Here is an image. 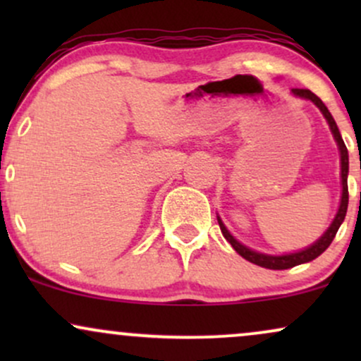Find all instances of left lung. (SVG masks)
Instances as JSON below:
<instances>
[{
	"mask_svg": "<svg viewBox=\"0 0 361 361\" xmlns=\"http://www.w3.org/2000/svg\"><path fill=\"white\" fill-rule=\"evenodd\" d=\"M292 93L295 94V97L305 98V100H310V102L316 103V105L319 106V110H321L322 115H324V117H326L327 123H329L331 132H333L334 139H336V142H338V146H339V152H341L343 195H341V204H339V210H338L336 217H334L333 224H331V226H329V229H327L326 233L321 235V239H317V241L314 243L312 246L307 247V250L299 251V252H292V255L270 256V255H261V252L252 251V250H250V247L243 246V244L239 243V241H235L233 235H231L229 231L226 229V226H224L221 219H219V226H221V231H222L224 238H226L227 241L231 243V246H233L234 250L238 251L244 259L251 261V263L258 264V267L268 268V270H288V268L297 267V264L307 263V261L316 259L317 256L322 255V252H324L327 247H329V244L333 243V239H334V235H336V233H338L339 226H341L343 221H345V215H346V210H348V149L345 146V142H343V137H341V134H339V128L336 126V122H334L333 115L329 114V110H327V106L324 105V103H322L321 98H319L317 94H314L310 90L293 88Z\"/></svg>",
	"mask_w": 361,
	"mask_h": 361,
	"instance_id": "1",
	"label": "left lung"
}]
</instances>
